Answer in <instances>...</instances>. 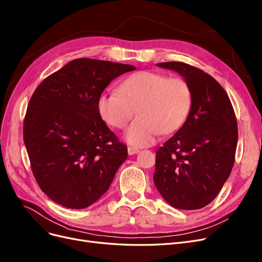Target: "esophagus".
<instances>
[{
    "label": "esophagus",
    "instance_id": "obj_1",
    "mask_svg": "<svg viewBox=\"0 0 262 262\" xmlns=\"http://www.w3.org/2000/svg\"><path fill=\"white\" fill-rule=\"evenodd\" d=\"M127 152H128L129 155H134L136 153H138L139 150L137 149V147H135V146H128L127 147Z\"/></svg>",
    "mask_w": 262,
    "mask_h": 262
}]
</instances>
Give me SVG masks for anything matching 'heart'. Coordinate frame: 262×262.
I'll return each instance as SVG.
<instances>
[{"label":"heart","instance_id":"heart-1","mask_svg":"<svg viewBox=\"0 0 262 262\" xmlns=\"http://www.w3.org/2000/svg\"><path fill=\"white\" fill-rule=\"evenodd\" d=\"M192 104L189 83L182 77L142 71L127 77L119 91H108L98 98V111L106 123L123 128L135 116L125 133L136 146L152 144L157 136L179 129L186 121Z\"/></svg>","mask_w":262,"mask_h":262}]
</instances>
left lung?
<instances>
[{
  "mask_svg": "<svg viewBox=\"0 0 262 262\" xmlns=\"http://www.w3.org/2000/svg\"><path fill=\"white\" fill-rule=\"evenodd\" d=\"M157 66L185 78L192 104L183 126L156 151L154 184L172 207L201 209L219 195L232 170L237 143L235 113L223 86L200 68L183 62Z\"/></svg>",
  "mask_w": 262,
  "mask_h": 262,
  "instance_id": "8db88e82",
  "label": "left lung"
}]
</instances>
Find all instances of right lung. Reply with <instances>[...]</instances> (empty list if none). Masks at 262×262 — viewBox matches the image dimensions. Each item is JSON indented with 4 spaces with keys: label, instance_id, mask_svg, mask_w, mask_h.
Returning <instances> with one entry per match:
<instances>
[{
    "label": "right lung",
    "instance_id": "obj_1",
    "mask_svg": "<svg viewBox=\"0 0 262 262\" xmlns=\"http://www.w3.org/2000/svg\"><path fill=\"white\" fill-rule=\"evenodd\" d=\"M132 65L81 58L48 76L34 91L24 141L38 186L68 209H84L108 190L127 146L107 126L98 98Z\"/></svg>",
    "mask_w": 262,
    "mask_h": 262
}]
</instances>
